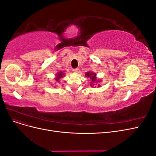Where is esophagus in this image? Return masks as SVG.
Returning <instances> with one entry per match:
<instances>
[{
	"label": "esophagus",
	"mask_w": 156,
	"mask_h": 156,
	"mask_svg": "<svg viewBox=\"0 0 156 156\" xmlns=\"http://www.w3.org/2000/svg\"><path fill=\"white\" fill-rule=\"evenodd\" d=\"M78 70H79V68H77L73 69V70H72V71H73V72H78Z\"/></svg>",
	"instance_id": "1"
}]
</instances>
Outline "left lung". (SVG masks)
<instances>
[{
  "mask_svg": "<svg viewBox=\"0 0 156 156\" xmlns=\"http://www.w3.org/2000/svg\"><path fill=\"white\" fill-rule=\"evenodd\" d=\"M86 77H90V79L92 80V82H94V81H96V74L95 73H90V72H87L86 74ZM91 84L92 86L94 85V84H92V82H91ZM98 86H100L98 84Z\"/></svg>",
  "mask_w": 156,
  "mask_h": 156,
  "instance_id": "1",
  "label": "left lung"
}]
</instances>
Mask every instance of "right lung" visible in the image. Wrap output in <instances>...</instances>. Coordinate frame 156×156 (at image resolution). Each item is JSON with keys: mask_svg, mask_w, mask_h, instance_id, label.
Here are the masks:
<instances>
[{"mask_svg": "<svg viewBox=\"0 0 156 156\" xmlns=\"http://www.w3.org/2000/svg\"><path fill=\"white\" fill-rule=\"evenodd\" d=\"M63 75H64V73H62V72L58 73L57 75H56V78L55 79V80H56V81H59V79H60V78H61V77H63Z\"/></svg>", "mask_w": 156, "mask_h": 156, "instance_id": "right-lung-1", "label": "right lung"}]
</instances>
